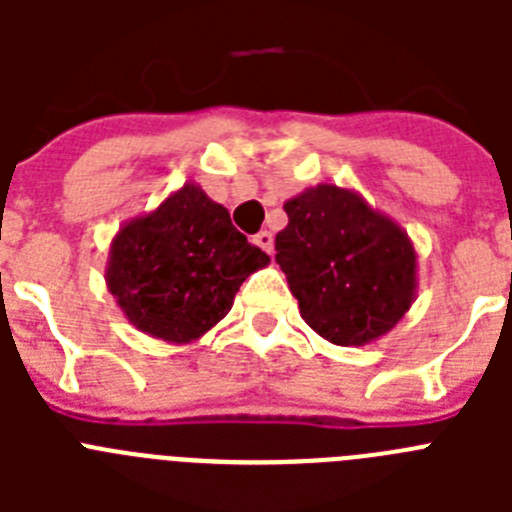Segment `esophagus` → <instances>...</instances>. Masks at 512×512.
Segmentation results:
<instances>
[{
    "instance_id": "obj_1",
    "label": "esophagus",
    "mask_w": 512,
    "mask_h": 512,
    "mask_svg": "<svg viewBox=\"0 0 512 512\" xmlns=\"http://www.w3.org/2000/svg\"><path fill=\"white\" fill-rule=\"evenodd\" d=\"M253 241H256V246H261V248H264L266 253H271V251H274V235H271L269 230H261V233H256V235H253Z\"/></svg>"
}]
</instances>
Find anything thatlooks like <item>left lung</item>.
<instances>
[{
	"mask_svg": "<svg viewBox=\"0 0 512 512\" xmlns=\"http://www.w3.org/2000/svg\"><path fill=\"white\" fill-rule=\"evenodd\" d=\"M284 212L289 223L274 246L302 320L336 346L387 336L418 292L410 235L338 184L305 189Z\"/></svg>",
	"mask_w": 512,
	"mask_h": 512,
	"instance_id": "8db88e82",
	"label": "left lung"
}]
</instances>
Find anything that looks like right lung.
Here are the masks:
<instances>
[{"label": "right lung", "instance_id": "1", "mask_svg": "<svg viewBox=\"0 0 512 512\" xmlns=\"http://www.w3.org/2000/svg\"><path fill=\"white\" fill-rule=\"evenodd\" d=\"M269 256L230 223V212L187 182L158 207L122 223L104 282L130 325L184 346L233 307L235 292Z\"/></svg>", "mask_w": 512, "mask_h": 512}]
</instances>
